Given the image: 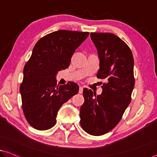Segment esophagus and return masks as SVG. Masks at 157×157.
<instances>
[{
	"mask_svg": "<svg viewBox=\"0 0 157 157\" xmlns=\"http://www.w3.org/2000/svg\"><path fill=\"white\" fill-rule=\"evenodd\" d=\"M83 92V87L82 86H79V94H82Z\"/></svg>",
	"mask_w": 157,
	"mask_h": 157,
	"instance_id": "esophagus-1",
	"label": "esophagus"
}]
</instances>
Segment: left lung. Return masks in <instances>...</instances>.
Returning a JSON list of instances; mask_svg holds the SVG:
<instances>
[{
  "label": "left lung",
  "mask_w": 157,
  "mask_h": 157,
  "mask_svg": "<svg viewBox=\"0 0 157 157\" xmlns=\"http://www.w3.org/2000/svg\"><path fill=\"white\" fill-rule=\"evenodd\" d=\"M100 60L97 78L104 79L102 93L95 98L84 89L80 125L88 134L99 136L116 127L131 101L135 86L134 59L129 46L112 33L90 34Z\"/></svg>",
  "instance_id": "1"
}]
</instances>
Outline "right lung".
<instances>
[{
	"instance_id": "1",
	"label": "right lung",
	"mask_w": 157,
	"mask_h": 157,
	"mask_svg": "<svg viewBox=\"0 0 157 157\" xmlns=\"http://www.w3.org/2000/svg\"><path fill=\"white\" fill-rule=\"evenodd\" d=\"M88 35V32L58 30L35 44L20 86L23 113L35 129L46 130L54 126L60 106L78 93L75 82L57 86L56 75L69 67L75 51Z\"/></svg>"
}]
</instances>
